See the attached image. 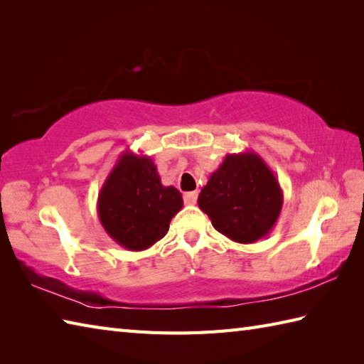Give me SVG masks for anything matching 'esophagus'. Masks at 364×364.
I'll use <instances>...</instances> for the list:
<instances>
[{
	"mask_svg": "<svg viewBox=\"0 0 364 364\" xmlns=\"http://www.w3.org/2000/svg\"><path fill=\"white\" fill-rule=\"evenodd\" d=\"M197 197H198L197 192H186V194L183 196L184 203H186V205H196L197 203Z\"/></svg>",
	"mask_w": 364,
	"mask_h": 364,
	"instance_id": "obj_1",
	"label": "esophagus"
}]
</instances>
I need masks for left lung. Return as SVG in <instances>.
I'll list each match as a JSON object with an SVG mask.
<instances>
[{"label":"left lung","instance_id":"8db88e82","mask_svg":"<svg viewBox=\"0 0 364 364\" xmlns=\"http://www.w3.org/2000/svg\"><path fill=\"white\" fill-rule=\"evenodd\" d=\"M213 227L239 244L266 237L280 218L283 191L255 151L228 153L198 196Z\"/></svg>","mask_w":364,"mask_h":364}]
</instances>
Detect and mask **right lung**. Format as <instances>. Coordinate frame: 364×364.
<instances>
[{"mask_svg": "<svg viewBox=\"0 0 364 364\" xmlns=\"http://www.w3.org/2000/svg\"><path fill=\"white\" fill-rule=\"evenodd\" d=\"M183 208L181 192L162 186L146 154L123 151L98 194L97 213L111 239L131 252L149 249L164 237Z\"/></svg>", "mask_w": 364, "mask_h": 364, "instance_id": "add662e5", "label": "right lung"}]
</instances>
